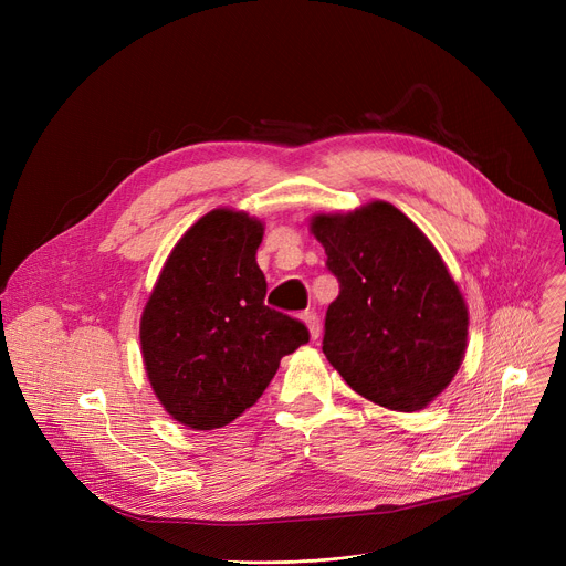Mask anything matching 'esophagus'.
Here are the masks:
<instances>
[{
    "instance_id": "1",
    "label": "esophagus",
    "mask_w": 566,
    "mask_h": 566,
    "mask_svg": "<svg viewBox=\"0 0 566 566\" xmlns=\"http://www.w3.org/2000/svg\"><path fill=\"white\" fill-rule=\"evenodd\" d=\"M303 321L307 323L310 337H312V339H316V337H318V333H321V318L316 316V312H305V314H303Z\"/></svg>"
}]
</instances>
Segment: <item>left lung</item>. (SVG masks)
I'll list each match as a JSON object with an SVG mask.
<instances>
[{
	"label": "left lung",
	"mask_w": 566,
	"mask_h": 566,
	"mask_svg": "<svg viewBox=\"0 0 566 566\" xmlns=\"http://www.w3.org/2000/svg\"><path fill=\"white\" fill-rule=\"evenodd\" d=\"M312 231L339 282L325 312V358L365 399L424 408L454 378L468 337L463 295L440 254L385 201L316 216Z\"/></svg>",
	"instance_id": "obj_1"
}]
</instances>
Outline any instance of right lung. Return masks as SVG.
Masks as SVG:
<instances>
[{"label": "right lung", "instance_id": "1", "mask_svg": "<svg viewBox=\"0 0 566 566\" xmlns=\"http://www.w3.org/2000/svg\"><path fill=\"white\" fill-rule=\"evenodd\" d=\"M263 227L218 208L171 250L142 325L148 380L181 424L233 422L273 380L280 360L310 342L307 325L263 303L256 265Z\"/></svg>", "mask_w": 566, "mask_h": 566}]
</instances>
